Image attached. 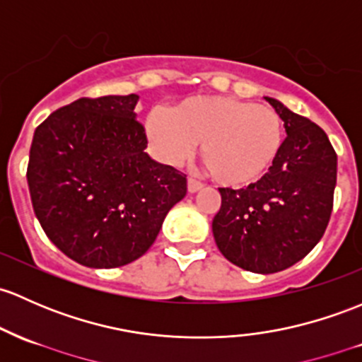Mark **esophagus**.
<instances>
[{"label": "esophagus", "mask_w": 362, "mask_h": 362, "mask_svg": "<svg viewBox=\"0 0 362 362\" xmlns=\"http://www.w3.org/2000/svg\"><path fill=\"white\" fill-rule=\"evenodd\" d=\"M201 189H203V184H201V182L194 180V178H189V180H187V191L189 192L194 194V192L201 191Z\"/></svg>", "instance_id": "1"}]
</instances>
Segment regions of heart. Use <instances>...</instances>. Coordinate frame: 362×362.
<instances>
[{"label":"heart","mask_w":362,"mask_h":362,"mask_svg":"<svg viewBox=\"0 0 362 362\" xmlns=\"http://www.w3.org/2000/svg\"><path fill=\"white\" fill-rule=\"evenodd\" d=\"M147 139L163 161L180 163L199 146L211 178L248 187L271 171L284 144L281 116L269 105L226 95H196L166 112H151Z\"/></svg>","instance_id":"1"}]
</instances>
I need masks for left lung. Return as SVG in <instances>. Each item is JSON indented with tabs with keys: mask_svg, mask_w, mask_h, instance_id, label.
Returning <instances> with one entry per match:
<instances>
[{
	"mask_svg": "<svg viewBox=\"0 0 362 362\" xmlns=\"http://www.w3.org/2000/svg\"><path fill=\"white\" fill-rule=\"evenodd\" d=\"M284 121L283 151L246 189H218L222 206L211 223L220 253L257 274L302 260L328 227L337 185V152L328 135L283 102L265 97Z\"/></svg>",
	"mask_w": 362,
	"mask_h": 362,
	"instance_id": "obj_1",
	"label": "left lung"
}]
</instances>
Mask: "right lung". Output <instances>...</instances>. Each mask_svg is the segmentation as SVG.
Listing matches in <instances>:
<instances>
[{"label":"right lung","mask_w":362,"mask_h":362,"mask_svg":"<svg viewBox=\"0 0 362 362\" xmlns=\"http://www.w3.org/2000/svg\"><path fill=\"white\" fill-rule=\"evenodd\" d=\"M139 95L79 98L52 112L33 136L28 184L45 234L91 269L142 257L187 178L146 152Z\"/></svg>","instance_id":"add662e5"}]
</instances>
